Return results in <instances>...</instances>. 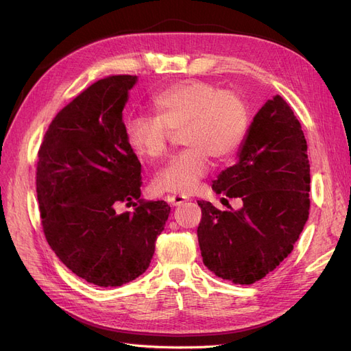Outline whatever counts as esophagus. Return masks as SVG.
<instances>
[{
	"label": "esophagus",
	"mask_w": 351,
	"mask_h": 351,
	"mask_svg": "<svg viewBox=\"0 0 351 351\" xmlns=\"http://www.w3.org/2000/svg\"><path fill=\"white\" fill-rule=\"evenodd\" d=\"M167 200H168L169 204H171L173 206H178V205H182L183 202H186L187 197H186V196H182V195H168V196H167Z\"/></svg>",
	"instance_id": "34e87169"
}]
</instances>
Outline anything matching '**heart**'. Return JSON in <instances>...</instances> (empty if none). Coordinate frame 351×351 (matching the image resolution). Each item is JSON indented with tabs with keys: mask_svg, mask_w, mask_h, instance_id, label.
Wrapping results in <instances>:
<instances>
[{
	"mask_svg": "<svg viewBox=\"0 0 351 351\" xmlns=\"http://www.w3.org/2000/svg\"><path fill=\"white\" fill-rule=\"evenodd\" d=\"M154 117L136 115L125 133L132 149L147 161L167 154L171 132L186 145L154 178L162 193L189 195L209 173L210 156L218 161L234 155L250 124L247 102L232 89L205 80H184L158 92L151 101Z\"/></svg>",
	"mask_w": 351,
	"mask_h": 351,
	"instance_id": "b5f03b06",
	"label": "heart"
}]
</instances>
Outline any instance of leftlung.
Returning a JSON list of instances; mask_svg holds the SVG:
<instances>
[{"label":"left lung","mask_w":351,"mask_h":351,"mask_svg":"<svg viewBox=\"0 0 351 351\" xmlns=\"http://www.w3.org/2000/svg\"><path fill=\"white\" fill-rule=\"evenodd\" d=\"M212 189L240 197L239 210L199 200L205 267L234 284L267 277L291 253L309 217L311 167L300 121L280 95L259 110L239 152Z\"/></svg>","instance_id":"obj_1"}]
</instances>
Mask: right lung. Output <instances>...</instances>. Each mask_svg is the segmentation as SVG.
I'll use <instances>...</instances> for the list:
<instances>
[{"instance_id": "right-lung-1", "label": "right lung", "mask_w": 351, "mask_h": 351, "mask_svg": "<svg viewBox=\"0 0 351 351\" xmlns=\"http://www.w3.org/2000/svg\"><path fill=\"white\" fill-rule=\"evenodd\" d=\"M136 79L92 83L54 117L38 152L45 239L73 274L98 287H120L147 269L171 210L164 200L141 199L142 165L123 123ZM120 203L134 212L117 215Z\"/></svg>"}]
</instances>
